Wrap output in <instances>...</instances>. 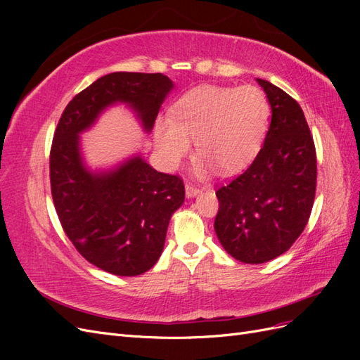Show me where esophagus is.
Wrapping results in <instances>:
<instances>
[{"mask_svg": "<svg viewBox=\"0 0 360 360\" xmlns=\"http://www.w3.org/2000/svg\"><path fill=\"white\" fill-rule=\"evenodd\" d=\"M201 192V189L198 186H195L192 183H186V197L192 198V197H197V195Z\"/></svg>", "mask_w": 360, "mask_h": 360, "instance_id": "obj_1", "label": "esophagus"}]
</instances>
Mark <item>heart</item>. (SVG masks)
<instances>
[{"mask_svg":"<svg viewBox=\"0 0 360 360\" xmlns=\"http://www.w3.org/2000/svg\"><path fill=\"white\" fill-rule=\"evenodd\" d=\"M270 106L255 85H201L174 103L172 118L155 124V141L169 167H177L197 139L198 171L216 168L236 174L246 168L263 146Z\"/></svg>","mask_w":360,"mask_h":360,"instance_id":"heart-1","label":"heart"}]
</instances>
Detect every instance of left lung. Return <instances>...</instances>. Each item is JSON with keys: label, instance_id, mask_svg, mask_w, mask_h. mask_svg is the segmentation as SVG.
<instances>
[{"label": "left lung", "instance_id": "1", "mask_svg": "<svg viewBox=\"0 0 360 360\" xmlns=\"http://www.w3.org/2000/svg\"><path fill=\"white\" fill-rule=\"evenodd\" d=\"M257 81L271 108L264 146L245 172L216 191V236L248 264L287 252L309 221L317 189V153L300 105L279 86Z\"/></svg>", "mask_w": 360, "mask_h": 360}]
</instances>
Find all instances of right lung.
Returning <instances> with one entry per match:
<instances>
[{
	"label": "right lung",
	"mask_w": 360,
	"mask_h": 360,
	"mask_svg": "<svg viewBox=\"0 0 360 360\" xmlns=\"http://www.w3.org/2000/svg\"><path fill=\"white\" fill-rule=\"evenodd\" d=\"M171 89L162 73L105 75L68 103L53 134L49 177L60 224L76 250L108 274L136 276L156 264L184 184L139 156L111 172L86 171L78 135L115 102L132 106L148 132Z\"/></svg>",
	"instance_id": "right-lung-1"
}]
</instances>
